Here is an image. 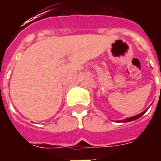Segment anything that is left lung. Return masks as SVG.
I'll return each mask as SVG.
<instances>
[{
	"label": "left lung",
	"mask_w": 161,
	"mask_h": 161,
	"mask_svg": "<svg viewBox=\"0 0 161 161\" xmlns=\"http://www.w3.org/2000/svg\"><path fill=\"white\" fill-rule=\"evenodd\" d=\"M145 113H146V111L142 112V113H141V114H139V115H135V116H133V117H130V118H128V119H125V120H122V121H122V122H128V121H134V120H136V119L140 118V117H141L142 115H144Z\"/></svg>",
	"instance_id": "1"
}]
</instances>
